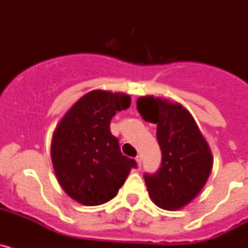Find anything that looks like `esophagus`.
<instances>
[{
  "label": "esophagus",
  "mask_w": 248,
  "mask_h": 248,
  "mask_svg": "<svg viewBox=\"0 0 248 248\" xmlns=\"http://www.w3.org/2000/svg\"><path fill=\"white\" fill-rule=\"evenodd\" d=\"M135 161H137V164H138V166H141V156H140V155H138L137 157H135Z\"/></svg>",
  "instance_id": "34e87169"
}]
</instances>
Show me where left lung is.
<instances>
[{
  "instance_id": "obj_1",
  "label": "left lung",
  "mask_w": 248,
  "mask_h": 248,
  "mask_svg": "<svg viewBox=\"0 0 248 248\" xmlns=\"http://www.w3.org/2000/svg\"><path fill=\"white\" fill-rule=\"evenodd\" d=\"M137 108L144 120L157 124L161 166L145 174L148 192L160 209L175 211L202 190L212 169L211 150L191 114L179 103L153 95L140 97Z\"/></svg>"
}]
</instances>
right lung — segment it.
Wrapping results in <instances>:
<instances>
[{
    "instance_id": "obj_1",
    "label": "right lung",
    "mask_w": 248,
    "mask_h": 248,
    "mask_svg": "<svg viewBox=\"0 0 248 248\" xmlns=\"http://www.w3.org/2000/svg\"><path fill=\"white\" fill-rule=\"evenodd\" d=\"M129 107L128 94L95 89L77 100L58 123L50 157L59 185L77 202H108L137 168L135 160L122 154L109 128L117 111Z\"/></svg>"
}]
</instances>
